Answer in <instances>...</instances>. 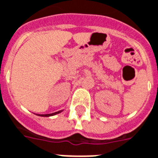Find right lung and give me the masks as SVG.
I'll return each mask as SVG.
<instances>
[{
	"label": "right lung",
	"mask_w": 158,
	"mask_h": 158,
	"mask_svg": "<svg viewBox=\"0 0 158 158\" xmlns=\"http://www.w3.org/2000/svg\"><path fill=\"white\" fill-rule=\"evenodd\" d=\"M61 111H62V110L61 111H56V112H53V113H51V114H39L38 116H41V117H51V116H54V115L58 114V113H60Z\"/></svg>",
	"instance_id": "add662e5"
}]
</instances>
